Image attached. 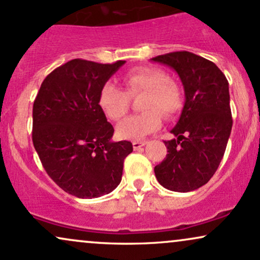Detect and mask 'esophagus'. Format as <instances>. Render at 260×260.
Returning a JSON list of instances; mask_svg holds the SVG:
<instances>
[{
  "instance_id": "1",
  "label": "esophagus",
  "mask_w": 260,
  "mask_h": 260,
  "mask_svg": "<svg viewBox=\"0 0 260 260\" xmlns=\"http://www.w3.org/2000/svg\"><path fill=\"white\" fill-rule=\"evenodd\" d=\"M132 144H133V149L134 150H138V149L142 148V146L146 145V144H148V142H145V140H134Z\"/></svg>"
}]
</instances>
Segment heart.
Masks as SVG:
<instances>
[{
  "label": "heart",
  "instance_id": "heart-1",
  "mask_svg": "<svg viewBox=\"0 0 260 260\" xmlns=\"http://www.w3.org/2000/svg\"><path fill=\"white\" fill-rule=\"evenodd\" d=\"M126 92L112 82H106L99 92L98 104L111 121H120L129 108V96L143 93L140 109L117 126V136L122 139L140 140L162 126V114L172 117L183 105V93L176 81L158 68H137L123 76Z\"/></svg>",
  "mask_w": 260,
  "mask_h": 260
}]
</instances>
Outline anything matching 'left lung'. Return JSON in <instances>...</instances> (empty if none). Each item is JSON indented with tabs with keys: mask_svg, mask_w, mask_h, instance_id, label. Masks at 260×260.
I'll use <instances>...</instances> for the list:
<instances>
[{
	"mask_svg": "<svg viewBox=\"0 0 260 260\" xmlns=\"http://www.w3.org/2000/svg\"><path fill=\"white\" fill-rule=\"evenodd\" d=\"M173 69L183 83L185 103L176 127L177 137L165 142L166 158L155 176L166 189L187 192L213 177L229 140L231 118L229 83L214 62L181 51L152 58Z\"/></svg>",
	"mask_w": 260,
	"mask_h": 260,
	"instance_id": "obj_1",
	"label": "left lung"
}]
</instances>
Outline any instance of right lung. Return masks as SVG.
<instances>
[{"label": "right lung", "instance_id": "right-lung-1", "mask_svg": "<svg viewBox=\"0 0 260 260\" xmlns=\"http://www.w3.org/2000/svg\"><path fill=\"white\" fill-rule=\"evenodd\" d=\"M73 59L43 80L32 109V143L47 174L64 191L93 199L116 189L131 142H111L114 127L99 92L124 64Z\"/></svg>", "mask_w": 260, "mask_h": 260}]
</instances>
